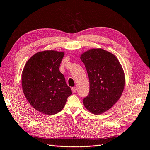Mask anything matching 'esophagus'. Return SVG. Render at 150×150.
Returning a JSON list of instances; mask_svg holds the SVG:
<instances>
[{"label": "esophagus", "instance_id": "34e87169", "mask_svg": "<svg viewBox=\"0 0 150 150\" xmlns=\"http://www.w3.org/2000/svg\"><path fill=\"white\" fill-rule=\"evenodd\" d=\"M72 92H73V93H76V91H77V88H75V87L72 88Z\"/></svg>", "mask_w": 150, "mask_h": 150}]
</instances>
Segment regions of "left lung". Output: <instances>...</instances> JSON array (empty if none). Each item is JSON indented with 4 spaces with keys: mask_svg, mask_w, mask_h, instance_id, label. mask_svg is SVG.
<instances>
[{
    "mask_svg": "<svg viewBox=\"0 0 150 150\" xmlns=\"http://www.w3.org/2000/svg\"><path fill=\"white\" fill-rule=\"evenodd\" d=\"M89 80L85 108L94 115L108 111L118 101L125 87V74L116 57L102 49H92L81 56Z\"/></svg>",
    "mask_w": 150,
    "mask_h": 150,
    "instance_id": "1",
    "label": "left lung"
}]
</instances>
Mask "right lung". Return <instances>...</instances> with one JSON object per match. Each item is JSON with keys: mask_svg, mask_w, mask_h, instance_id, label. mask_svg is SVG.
<instances>
[{"mask_svg": "<svg viewBox=\"0 0 150 150\" xmlns=\"http://www.w3.org/2000/svg\"><path fill=\"white\" fill-rule=\"evenodd\" d=\"M63 52L44 51L35 54L26 62L22 74V86L30 105L40 112L51 115L64 108L72 91L59 71Z\"/></svg>", "mask_w": 150, "mask_h": 150, "instance_id": "right-lung-1", "label": "right lung"}]
</instances>
